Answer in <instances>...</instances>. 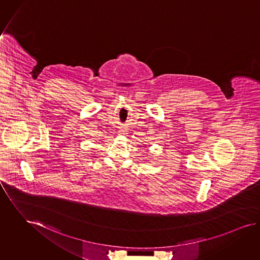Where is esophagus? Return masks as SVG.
I'll list each match as a JSON object with an SVG mask.
<instances>
[{
  "label": "esophagus",
  "instance_id": "esophagus-1",
  "mask_svg": "<svg viewBox=\"0 0 260 260\" xmlns=\"http://www.w3.org/2000/svg\"><path fill=\"white\" fill-rule=\"evenodd\" d=\"M119 132H120V134L125 135V131H124V129H121Z\"/></svg>",
  "mask_w": 260,
  "mask_h": 260
}]
</instances>
